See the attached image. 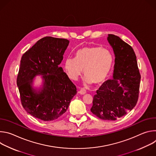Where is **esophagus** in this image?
Returning <instances> with one entry per match:
<instances>
[{"label": "esophagus", "mask_w": 156, "mask_h": 156, "mask_svg": "<svg viewBox=\"0 0 156 156\" xmlns=\"http://www.w3.org/2000/svg\"><path fill=\"white\" fill-rule=\"evenodd\" d=\"M79 93H80V94H81V95H83V94H84L86 93V90H85L84 88H81V90H80V91H79Z\"/></svg>", "instance_id": "esophagus-1"}]
</instances>
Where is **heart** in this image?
I'll list each match as a JSON object with an SVG mask.
<instances>
[{
    "label": "heart",
    "instance_id": "1",
    "mask_svg": "<svg viewBox=\"0 0 156 156\" xmlns=\"http://www.w3.org/2000/svg\"><path fill=\"white\" fill-rule=\"evenodd\" d=\"M114 62L113 55L109 51L101 47L89 46L75 52V59L67 58L65 61V69L72 80H77L83 70L85 81L99 84L108 76Z\"/></svg>",
    "mask_w": 156,
    "mask_h": 156
}]
</instances>
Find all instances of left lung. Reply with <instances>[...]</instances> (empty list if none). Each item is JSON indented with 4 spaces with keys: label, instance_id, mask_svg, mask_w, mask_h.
Masks as SVG:
<instances>
[{
    "label": "left lung",
    "instance_id": "obj_1",
    "mask_svg": "<svg viewBox=\"0 0 156 156\" xmlns=\"http://www.w3.org/2000/svg\"><path fill=\"white\" fill-rule=\"evenodd\" d=\"M107 39L115 55L114 75L97 90L91 111L102 120H116L136 105L141 75L131 46L114 34H108Z\"/></svg>",
    "mask_w": 156,
    "mask_h": 156
}]
</instances>
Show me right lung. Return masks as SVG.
Masks as SVG:
<instances>
[{
  "label": "right lung",
  "instance_id": "add662e5",
  "mask_svg": "<svg viewBox=\"0 0 156 156\" xmlns=\"http://www.w3.org/2000/svg\"><path fill=\"white\" fill-rule=\"evenodd\" d=\"M69 43L65 39L44 37L21 57L16 79L21 103L36 119L46 122L57 119L66 112L76 94V86L58 66ZM37 74H42L44 80L39 94L30 86Z\"/></svg>",
  "mask_w": 156,
  "mask_h": 156
}]
</instances>
